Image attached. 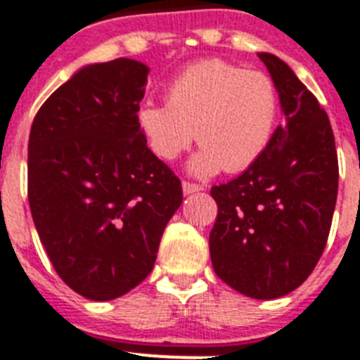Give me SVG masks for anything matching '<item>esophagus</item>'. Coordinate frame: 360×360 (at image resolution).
I'll use <instances>...</instances> for the list:
<instances>
[{
  "instance_id": "34e87169",
  "label": "esophagus",
  "mask_w": 360,
  "mask_h": 360,
  "mask_svg": "<svg viewBox=\"0 0 360 360\" xmlns=\"http://www.w3.org/2000/svg\"><path fill=\"white\" fill-rule=\"evenodd\" d=\"M203 186L201 185H195V183H188V181H183V194L190 195V194H195V192H201Z\"/></svg>"
}]
</instances>
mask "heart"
I'll list each match as a JSON object with an SVG mask.
<instances>
[{
	"mask_svg": "<svg viewBox=\"0 0 360 360\" xmlns=\"http://www.w3.org/2000/svg\"><path fill=\"white\" fill-rule=\"evenodd\" d=\"M276 86L267 75L223 60H203L181 72L166 89V104L146 101L137 126L162 161H175L194 141L190 174L207 177L225 168L243 172L259 161L278 124Z\"/></svg>",
	"mask_w": 360,
	"mask_h": 360,
	"instance_id": "obj_1",
	"label": "heart"
}]
</instances>
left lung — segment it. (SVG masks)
Wrapping results in <instances>:
<instances>
[{
    "label": "left lung",
    "mask_w": 360,
    "mask_h": 360,
    "mask_svg": "<svg viewBox=\"0 0 360 360\" xmlns=\"http://www.w3.org/2000/svg\"><path fill=\"white\" fill-rule=\"evenodd\" d=\"M276 86L285 124L259 161L210 190L216 274L232 289L271 300L302 285L319 264L333 219L339 161L328 115L288 63L258 53Z\"/></svg>",
    "instance_id": "obj_1"
}]
</instances>
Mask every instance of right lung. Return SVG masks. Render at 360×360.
I'll return each mask as SVG.
<instances>
[{"mask_svg": "<svg viewBox=\"0 0 360 360\" xmlns=\"http://www.w3.org/2000/svg\"><path fill=\"white\" fill-rule=\"evenodd\" d=\"M150 68L131 58L78 69L36 113L29 205L54 271L89 300H113L152 273L181 181L137 126Z\"/></svg>", "mask_w": 360, "mask_h": 360, "instance_id": "1", "label": "right lung"}]
</instances>
